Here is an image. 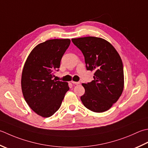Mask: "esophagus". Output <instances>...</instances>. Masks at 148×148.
<instances>
[{"label": "esophagus", "mask_w": 148, "mask_h": 148, "mask_svg": "<svg viewBox=\"0 0 148 148\" xmlns=\"http://www.w3.org/2000/svg\"><path fill=\"white\" fill-rule=\"evenodd\" d=\"M72 83H73L74 85H79V84L80 83V82H73V81H72Z\"/></svg>", "instance_id": "1"}]
</instances>
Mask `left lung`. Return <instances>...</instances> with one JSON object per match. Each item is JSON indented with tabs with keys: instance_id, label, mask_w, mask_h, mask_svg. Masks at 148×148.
<instances>
[{
	"instance_id": "8db88e82",
	"label": "left lung",
	"mask_w": 148,
	"mask_h": 148,
	"mask_svg": "<svg viewBox=\"0 0 148 148\" xmlns=\"http://www.w3.org/2000/svg\"><path fill=\"white\" fill-rule=\"evenodd\" d=\"M82 52L87 71H95L94 80L83 83L85 92L82 97L86 108L94 112L108 110L122 94L124 70L119 54L106 40L88 36L72 38Z\"/></svg>"
}]
</instances>
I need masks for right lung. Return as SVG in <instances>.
Here are the masks:
<instances>
[{"label": "right lung", "instance_id": "1", "mask_svg": "<svg viewBox=\"0 0 148 148\" xmlns=\"http://www.w3.org/2000/svg\"><path fill=\"white\" fill-rule=\"evenodd\" d=\"M71 43L69 39L49 40L34 47L23 69L21 85L24 99L33 110L49 117L58 110L68 83L53 79L61 60Z\"/></svg>", "mask_w": 148, "mask_h": 148}]
</instances>
